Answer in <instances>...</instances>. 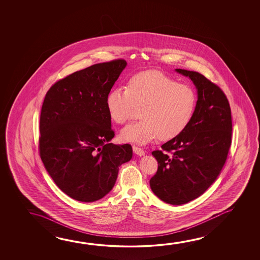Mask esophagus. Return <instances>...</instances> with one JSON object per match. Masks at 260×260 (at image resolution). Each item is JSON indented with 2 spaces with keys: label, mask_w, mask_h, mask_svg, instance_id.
<instances>
[{
  "label": "esophagus",
  "mask_w": 260,
  "mask_h": 260,
  "mask_svg": "<svg viewBox=\"0 0 260 260\" xmlns=\"http://www.w3.org/2000/svg\"><path fill=\"white\" fill-rule=\"evenodd\" d=\"M132 149H133L134 153L137 154V155H139V156H143L145 154L144 150L141 149V148H140V147H138V146L133 145V146H132Z\"/></svg>",
  "instance_id": "esophagus-1"
}]
</instances>
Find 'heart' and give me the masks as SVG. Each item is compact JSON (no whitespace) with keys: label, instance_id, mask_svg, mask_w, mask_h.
Segmentation results:
<instances>
[{"label":"heart","instance_id":"heart-1","mask_svg":"<svg viewBox=\"0 0 260 260\" xmlns=\"http://www.w3.org/2000/svg\"><path fill=\"white\" fill-rule=\"evenodd\" d=\"M197 103L198 95L191 86L154 70L132 76L127 88L112 89L106 98L109 115L118 124L126 123L137 107H142V119L120 132L122 141L140 144L158 136L163 141L179 136L190 123Z\"/></svg>","mask_w":260,"mask_h":260}]
</instances>
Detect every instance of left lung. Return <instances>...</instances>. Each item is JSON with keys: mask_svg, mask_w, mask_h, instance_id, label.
Instances as JSON below:
<instances>
[{"mask_svg": "<svg viewBox=\"0 0 260 260\" xmlns=\"http://www.w3.org/2000/svg\"><path fill=\"white\" fill-rule=\"evenodd\" d=\"M176 71L196 86V111L183 132L152 151L157 171L149 184L162 201L181 205L201 196L220 173L231 146L232 119L229 100L216 83L197 72Z\"/></svg>", "mask_w": 260, "mask_h": 260, "instance_id": "left-lung-1", "label": "left lung"}]
</instances>
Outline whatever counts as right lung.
I'll list each match as a JSON object with an SVG mask.
<instances>
[{
  "instance_id": "obj_1",
  "label": "right lung",
  "mask_w": 260,
  "mask_h": 260,
  "mask_svg": "<svg viewBox=\"0 0 260 260\" xmlns=\"http://www.w3.org/2000/svg\"><path fill=\"white\" fill-rule=\"evenodd\" d=\"M127 62L94 64L56 81L43 101L39 153L60 190L93 202L111 191L119 167L131 160L132 145L109 143L115 133L108 93Z\"/></svg>"
}]
</instances>
